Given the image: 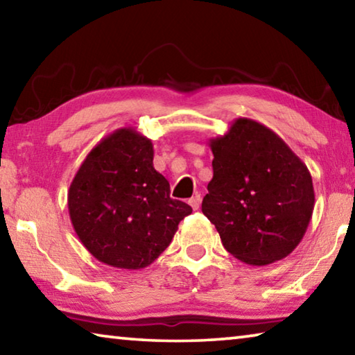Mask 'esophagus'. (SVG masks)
<instances>
[{
    "instance_id": "esophagus-1",
    "label": "esophagus",
    "mask_w": 355,
    "mask_h": 355,
    "mask_svg": "<svg viewBox=\"0 0 355 355\" xmlns=\"http://www.w3.org/2000/svg\"><path fill=\"white\" fill-rule=\"evenodd\" d=\"M200 194H196V196H192L191 199H189V205H191V208L192 209H199V207H200Z\"/></svg>"
}]
</instances>
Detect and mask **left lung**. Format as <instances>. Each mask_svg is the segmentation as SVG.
<instances>
[{
	"label": "left lung",
	"instance_id": "left-lung-1",
	"mask_svg": "<svg viewBox=\"0 0 355 355\" xmlns=\"http://www.w3.org/2000/svg\"><path fill=\"white\" fill-rule=\"evenodd\" d=\"M213 178L207 216L230 254L248 264L282 260L307 232L315 207L311 175L282 137L252 119H236L209 139Z\"/></svg>",
	"mask_w": 355,
	"mask_h": 355
}]
</instances>
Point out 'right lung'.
Returning a JSON list of instances; mask_svg holds the SVG:
<instances>
[{"label": "right lung", "mask_w": 355, "mask_h": 355, "mask_svg": "<svg viewBox=\"0 0 355 355\" xmlns=\"http://www.w3.org/2000/svg\"><path fill=\"white\" fill-rule=\"evenodd\" d=\"M169 194V182L153 167L152 141L135 128H120L78 169L67 199L71 225L98 261L142 269L163 254L180 220L192 213Z\"/></svg>", "instance_id": "1"}]
</instances>
